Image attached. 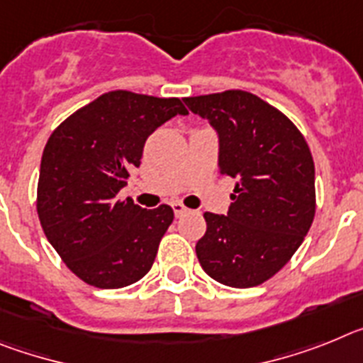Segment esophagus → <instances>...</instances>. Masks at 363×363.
Instances as JSON below:
<instances>
[{
    "label": "esophagus",
    "instance_id": "34e87169",
    "mask_svg": "<svg viewBox=\"0 0 363 363\" xmlns=\"http://www.w3.org/2000/svg\"><path fill=\"white\" fill-rule=\"evenodd\" d=\"M172 208H173V212H175V217H182L186 212H188V208H186L182 203H173Z\"/></svg>",
    "mask_w": 363,
    "mask_h": 363
}]
</instances>
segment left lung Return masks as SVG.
<instances>
[{
  "instance_id": "1",
  "label": "left lung",
  "mask_w": 363,
  "mask_h": 363,
  "mask_svg": "<svg viewBox=\"0 0 363 363\" xmlns=\"http://www.w3.org/2000/svg\"><path fill=\"white\" fill-rule=\"evenodd\" d=\"M219 133V173L235 179L226 216L204 213L195 245L208 276L234 289L257 286L285 267L316 213L314 160L294 122L241 89L184 99Z\"/></svg>"
}]
</instances>
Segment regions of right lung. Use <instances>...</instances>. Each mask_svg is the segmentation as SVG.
Listing matches in <instances>:
<instances>
[{
	"label": "right lung",
	"mask_w": 363,
	"mask_h": 363,
	"mask_svg": "<svg viewBox=\"0 0 363 363\" xmlns=\"http://www.w3.org/2000/svg\"><path fill=\"white\" fill-rule=\"evenodd\" d=\"M186 113L181 99L116 89L50 133L38 179V219L67 269L87 285L122 289L150 272L173 210H144L118 199V191L140 166L147 137Z\"/></svg>",
	"instance_id": "obj_1"
}]
</instances>
